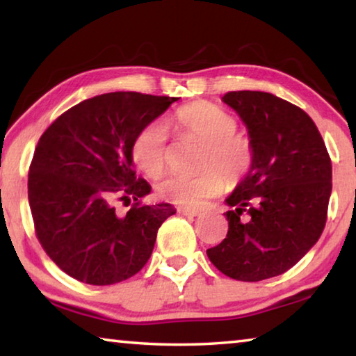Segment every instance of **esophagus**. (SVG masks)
Wrapping results in <instances>:
<instances>
[{"label":"esophagus","mask_w":356,"mask_h":356,"mask_svg":"<svg viewBox=\"0 0 356 356\" xmlns=\"http://www.w3.org/2000/svg\"><path fill=\"white\" fill-rule=\"evenodd\" d=\"M177 212H179L180 215H188V216H197V215H201V210L190 209V207H177Z\"/></svg>","instance_id":"34e87169"}]
</instances>
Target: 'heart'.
<instances>
[{"mask_svg": "<svg viewBox=\"0 0 356 356\" xmlns=\"http://www.w3.org/2000/svg\"><path fill=\"white\" fill-rule=\"evenodd\" d=\"M179 136L201 143L195 174H171L156 185L160 197L185 207H200L229 184L242 180L251 170L252 146L248 136L237 131L232 114L210 102H193L174 111L168 119ZM131 159L147 177L156 179L168 165V135L161 122H150L131 143Z\"/></svg>", "mask_w": 356, "mask_h": 356, "instance_id": "heart-1", "label": "heart"}]
</instances>
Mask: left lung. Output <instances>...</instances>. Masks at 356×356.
Here are the masks:
<instances>
[{
    "mask_svg": "<svg viewBox=\"0 0 356 356\" xmlns=\"http://www.w3.org/2000/svg\"><path fill=\"white\" fill-rule=\"evenodd\" d=\"M222 102L245 122L254 159L226 200L227 236L207 256L232 280H268L292 268L322 236L331 159L314 120L291 102L261 91H232Z\"/></svg>",
    "mask_w": 356,
    "mask_h": 356,
    "instance_id": "8db88e82",
    "label": "left lung"
}]
</instances>
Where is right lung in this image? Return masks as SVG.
<instances>
[{"instance_id":"obj_1","label":"right lung","mask_w":356,"mask_h":356,"mask_svg":"<svg viewBox=\"0 0 356 356\" xmlns=\"http://www.w3.org/2000/svg\"><path fill=\"white\" fill-rule=\"evenodd\" d=\"M177 97L110 92L63 113L35 146L28 200L35 237L64 273L92 286L136 275L152 254L171 204L141 202L150 185L138 177L131 143ZM132 202L125 216L115 202Z\"/></svg>"}]
</instances>
